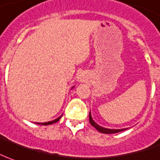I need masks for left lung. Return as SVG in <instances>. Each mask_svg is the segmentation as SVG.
Listing matches in <instances>:
<instances>
[{
	"instance_id": "1",
	"label": "left lung",
	"mask_w": 160,
	"mask_h": 160,
	"mask_svg": "<svg viewBox=\"0 0 160 160\" xmlns=\"http://www.w3.org/2000/svg\"><path fill=\"white\" fill-rule=\"evenodd\" d=\"M89 122H90L91 125L94 126V128L98 130V131H100L101 133H104V134H114V133H117V132H120V131H122V130H125V129H122V130H111V129H106V128L101 127L97 123L94 122V120L92 119V117H91V114L90 113H89Z\"/></svg>"
}]
</instances>
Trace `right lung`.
Instances as JSON below:
<instances>
[{
  "label": "right lung",
  "mask_w": 160,
  "mask_h": 160,
  "mask_svg": "<svg viewBox=\"0 0 160 160\" xmlns=\"http://www.w3.org/2000/svg\"><path fill=\"white\" fill-rule=\"evenodd\" d=\"M60 117H58L57 119H55V120H53V121H51V122H43V123H40V124H43V125H49V124H52L54 122H57L59 119H60Z\"/></svg>",
  "instance_id": "add662e5"
}]
</instances>
